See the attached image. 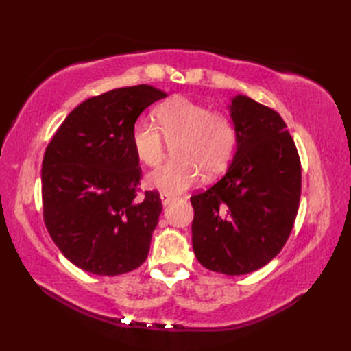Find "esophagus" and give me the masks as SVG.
<instances>
[{
    "label": "esophagus",
    "instance_id": "34e87169",
    "mask_svg": "<svg viewBox=\"0 0 351 351\" xmlns=\"http://www.w3.org/2000/svg\"><path fill=\"white\" fill-rule=\"evenodd\" d=\"M160 197H161V202H162V205H169L171 200H173L175 197L173 196H170V195H167V193H161L160 195Z\"/></svg>",
    "mask_w": 351,
    "mask_h": 351
}]
</instances>
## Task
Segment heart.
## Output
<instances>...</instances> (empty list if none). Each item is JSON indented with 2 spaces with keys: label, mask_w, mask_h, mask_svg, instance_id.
Masks as SVG:
<instances>
[{
  "label": "heart",
  "mask_w": 351,
  "mask_h": 351,
  "mask_svg": "<svg viewBox=\"0 0 351 351\" xmlns=\"http://www.w3.org/2000/svg\"><path fill=\"white\" fill-rule=\"evenodd\" d=\"M155 117L158 126L140 121L131 131L134 151L149 167H156L164 160L166 143L175 145V158L147 176L151 187L180 195L199 181L200 169L213 176L232 158L237 131L223 111L178 96L162 102L155 110Z\"/></svg>",
  "instance_id": "heart-1"
}]
</instances>
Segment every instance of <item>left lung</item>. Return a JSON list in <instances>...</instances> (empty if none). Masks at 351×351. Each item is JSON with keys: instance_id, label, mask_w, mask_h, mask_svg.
I'll use <instances>...</instances> for the list:
<instances>
[{"instance_id": "8db88e82", "label": "left lung", "mask_w": 351, "mask_h": 351, "mask_svg": "<svg viewBox=\"0 0 351 351\" xmlns=\"http://www.w3.org/2000/svg\"><path fill=\"white\" fill-rule=\"evenodd\" d=\"M237 152L226 173L191 196L197 261L211 271L247 274L278 255L300 204V156L283 119L238 95L230 106Z\"/></svg>"}]
</instances>
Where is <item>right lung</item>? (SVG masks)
<instances>
[{
  "instance_id": "right-lung-1",
  "label": "right lung",
  "mask_w": 351,
  "mask_h": 351,
  "mask_svg": "<svg viewBox=\"0 0 351 351\" xmlns=\"http://www.w3.org/2000/svg\"><path fill=\"white\" fill-rule=\"evenodd\" d=\"M149 84L114 88L73 108L42 162L43 221L72 264L117 276L145 263L162 204L140 193L131 131L146 107L166 98Z\"/></svg>"
}]
</instances>
